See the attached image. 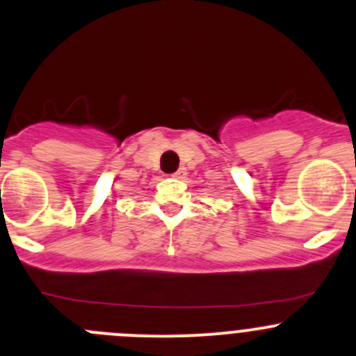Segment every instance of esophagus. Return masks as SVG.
I'll return each mask as SVG.
<instances>
[{"mask_svg":"<svg viewBox=\"0 0 356 356\" xmlns=\"http://www.w3.org/2000/svg\"><path fill=\"white\" fill-rule=\"evenodd\" d=\"M172 177H174V179H184L186 177V168H179L175 174H172Z\"/></svg>","mask_w":356,"mask_h":356,"instance_id":"esophagus-1","label":"esophagus"}]
</instances>
